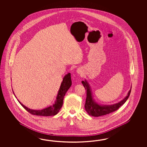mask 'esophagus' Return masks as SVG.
I'll list each match as a JSON object with an SVG mask.
<instances>
[{"label":"esophagus","mask_w":147,"mask_h":147,"mask_svg":"<svg viewBox=\"0 0 147 147\" xmlns=\"http://www.w3.org/2000/svg\"><path fill=\"white\" fill-rule=\"evenodd\" d=\"M77 73H78V74H81V72H82V71H81V70H80V69H78V70H77Z\"/></svg>","instance_id":"esophagus-1"}]
</instances>
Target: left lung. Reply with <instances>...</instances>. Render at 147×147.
<instances>
[{
	"label": "left lung",
	"instance_id": "1",
	"mask_svg": "<svg viewBox=\"0 0 147 147\" xmlns=\"http://www.w3.org/2000/svg\"><path fill=\"white\" fill-rule=\"evenodd\" d=\"M82 84L84 85L85 89L87 90V97L84 105L85 109L89 115L94 117L104 116L118 109L127 100L131 92V87L130 90L128 92V95L118 103L111 105H100L93 99L90 87L87 81L86 80L82 81Z\"/></svg>",
	"mask_w": 147,
	"mask_h": 147
}]
</instances>
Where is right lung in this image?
Listing matches in <instances>:
<instances>
[{
  "mask_svg": "<svg viewBox=\"0 0 147 147\" xmlns=\"http://www.w3.org/2000/svg\"><path fill=\"white\" fill-rule=\"evenodd\" d=\"M71 86V79L70 73H68L66 75L63 79V82H61L59 90L57 96L56 100L55 102L52 106L48 107L42 110H32L22 105L19 100H18L20 104L31 115L36 116H52L57 115L61 109L63 105V100L65 95L67 91L69 89V88ZM14 94V92H13ZM16 97L15 94H14Z\"/></svg>",
  "mask_w": 147,
  "mask_h": 147,
  "instance_id": "obj_1",
  "label": "right lung"
}]
</instances>
